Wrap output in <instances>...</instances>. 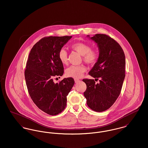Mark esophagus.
<instances>
[{
    "label": "esophagus",
    "mask_w": 148,
    "mask_h": 148,
    "mask_svg": "<svg viewBox=\"0 0 148 148\" xmlns=\"http://www.w3.org/2000/svg\"><path fill=\"white\" fill-rule=\"evenodd\" d=\"M74 81H75V82L76 83H77L78 82H79L80 80L78 79H74Z\"/></svg>",
    "instance_id": "obj_1"
}]
</instances>
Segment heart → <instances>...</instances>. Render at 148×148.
I'll return each instance as SVG.
<instances>
[{"mask_svg": "<svg viewBox=\"0 0 148 148\" xmlns=\"http://www.w3.org/2000/svg\"><path fill=\"white\" fill-rule=\"evenodd\" d=\"M71 48L73 51L82 56L83 60L88 65H92L95 64L98 59V51L96 49H91L90 45L87 43L75 42L71 45ZM58 57L63 64L66 65L68 64V53L65 49L62 48L59 50ZM85 71L86 68L84 65H72L66 69L65 75L68 77L79 78L83 75Z\"/></svg>", "mask_w": 148, "mask_h": 148, "instance_id": "heart-1", "label": "heart"}]
</instances>
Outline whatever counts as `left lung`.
<instances>
[{"label": "left lung", "mask_w": 148, "mask_h": 148, "mask_svg": "<svg viewBox=\"0 0 148 148\" xmlns=\"http://www.w3.org/2000/svg\"><path fill=\"white\" fill-rule=\"evenodd\" d=\"M89 38L97 44L99 56L89 74L100 80L97 84L94 79H83L86 85L84 95L92 110L101 112L113 106L119 96L125 77V56L121 46L109 36L97 34Z\"/></svg>", "instance_id": "8db88e82"}]
</instances>
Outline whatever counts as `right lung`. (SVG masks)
<instances>
[{"label":"right lung","instance_id":"right-lung-1","mask_svg":"<svg viewBox=\"0 0 148 148\" xmlns=\"http://www.w3.org/2000/svg\"><path fill=\"white\" fill-rule=\"evenodd\" d=\"M72 36L44 37L33 46L29 55L24 75L30 98L45 113L56 115L66 106V96L74 84L72 77L55 83L54 77L62 76L63 64L58 53Z\"/></svg>","mask_w":148,"mask_h":148}]
</instances>
